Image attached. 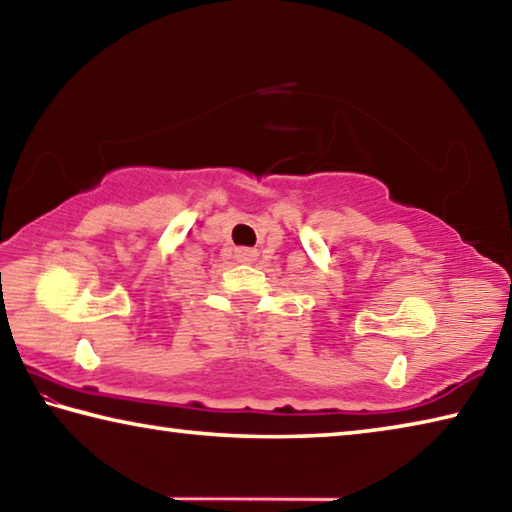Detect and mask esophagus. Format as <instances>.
<instances>
[{
	"mask_svg": "<svg viewBox=\"0 0 512 512\" xmlns=\"http://www.w3.org/2000/svg\"><path fill=\"white\" fill-rule=\"evenodd\" d=\"M237 259L241 264H250L257 259V250L253 248H237Z\"/></svg>",
	"mask_w": 512,
	"mask_h": 512,
	"instance_id": "1",
	"label": "esophagus"
}]
</instances>
